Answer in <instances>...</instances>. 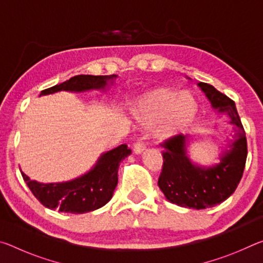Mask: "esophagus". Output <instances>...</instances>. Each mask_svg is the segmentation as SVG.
Segmentation results:
<instances>
[{"label": "esophagus", "mask_w": 263, "mask_h": 263, "mask_svg": "<svg viewBox=\"0 0 263 263\" xmlns=\"http://www.w3.org/2000/svg\"><path fill=\"white\" fill-rule=\"evenodd\" d=\"M145 149H146V142L142 139H138L135 144H133V151H135V153L137 154L142 153Z\"/></svg>", "instance_id": "34e87169"}]
</instances>
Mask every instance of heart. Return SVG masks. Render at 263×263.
I'll use <instances>...</instances> for the list:
<instances>
[{
	"instance_id": "b5f03b06",
	"label": "heart",
	"mask_w": 263,
	"mask_h": 263,
	"mask_svg": "<svg viewBox=\"0 0 263 263\" xmlns=\"http://www.w3.org/2000/svg\"><path fill=\"white\" fill-rule=\"evenodd\" d=\"M198 102L189 91L177 92L171 88H158L146 94L137 109L138 121L153 125L159 122V132L164 137L177 135L194 121Z\"/></svg>"
}]
</instances>
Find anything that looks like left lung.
Returning <instances> with one entry per match:
<instances>
[{
	"instance_id": "obj_1",
	"label": "left lung",
	"mask_w": 263,
	"mask_h": 263,
	"mask_svg": "<svg viewBox=\"0 0 263 263\" xmlns=\"http://www.w3.org/2000/svg\"><path fill=\"white\" fill-rule=\"evenodd\" d=\"M198 86L213 108L231 117L237 132L234 140L230 149L224 151L219 163L203 168L191 163L186 157L188 136L171 137L161 144L163 163L158 184L169 202L201 210L226 201L237 189L246 164L247 140L234 101L211 84L199 82Z\"/></svg>"
}]
</instances>
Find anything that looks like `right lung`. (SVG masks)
<instances>
[{
    "label": "right lung",
    "mask_w": 263,
    "mask_h": 263,
    "mask_svg": "<svg viewBox=\"0 0 263 263\" xmlns=\"http://www.w3.org/2000/svg\"><path fill=\"white\" fill-rule=\"evenodd\" d=\"M117 75H77L67 81L47 88L41 95L53 94L60 90L86 91L90 89H103L108 81ZM131 154V148L123 144L104 153L95 167L87 174L64 183H39L30 180L23 172L26 184L34 197L44 206L69 213H84L94 211L108 203L112 197L114 190L118 183V168L122 160Z\"/></svg>",
    "instance_id": "1"
}]
</instances>
